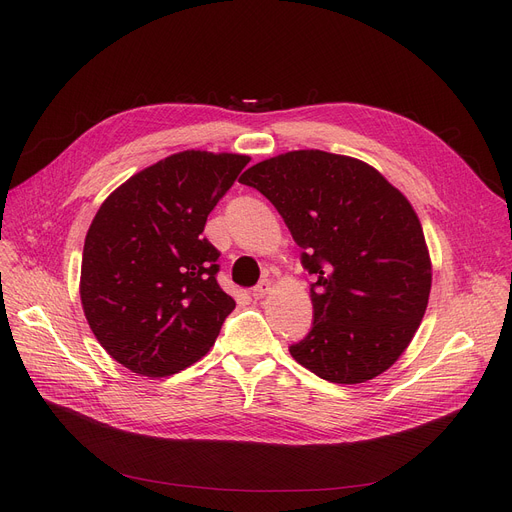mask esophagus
Segmentation results:
<instances>
[{
  "label": "esophagus",
  "instance_id": "1",
  "mask_svg": "<svg viewBox=\"0 0 512 512\" xmlns=\"http://www.w3.org/2000/svg\"><path fill=\"white\" fill-rule=\"evenodd\" d=\"M270 290H272V282L270 280H261L255 288H253V299H263V297H267V294H270Z\"/></svg>",
  "mask_w": 512,
  "mask_h": 512
}]
</instances>
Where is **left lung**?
<instances>
[{"label":"left lung","instance_id":"8db88e82","mask_svg":"<svg viewBox=\"0 0 512 512\" xmlns=\"http://www.w3.org/2000/svg\"><path fill=\"white\" fill-rule=\"evenodd\" d=\"M270 199L311 284V332L294 361L334 384L384 373L413 340L432 290L415 209L378 170L319 149L288 151L240 176Z\"/></svg>","mask_w":512,"mask_h":512}]
</instances>
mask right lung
Returning <instances> with one entry per match:
<instances>
[{"mask_svg": "<svg viewBox=\"0 0 512 512\" xmlns=\"http://www.w3.org/2000/svg\"><path fill=\"white\" fill-rule=\"evenodd\" d=\"M251 161L182 151L130 176L107 197L85 238L80 301L107 355L164 378L197 363L236 307L215 276L220 251L207 215Z\"/></svg>", "mask_w": 512, "mask_h": 512, "instance_id": "obj_1", "label": "right lung"}]
</instances>
